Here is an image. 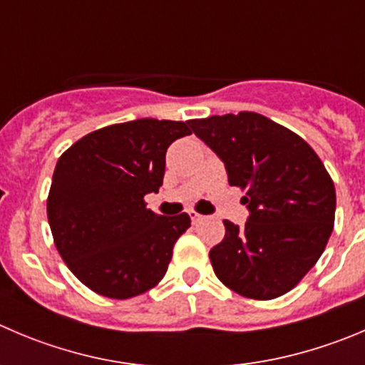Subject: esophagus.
Wrapping results in <instances>:
<instances>
[{
    "instance_id": "obj_1",
    "label": "esophagus",
    "mask_w": 365,
    "mask_h": 365,
    "mask_svg": "<svg viewBox=\"0 0 365 365\" xmlns=\"http://www.w3.org/2000/svg\"><path fill=\"white\" fill-rule=\"evenodd\" d=\"M190 217H192V222H193V224H197V222L202 220V215L195 213V211H190Z\"/></svg>"
}]
</instances>
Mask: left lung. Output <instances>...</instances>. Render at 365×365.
Wrapping results in <instances>:
<instances>
[{"label": "left lung", "mask_w": 365, "mask_h": 365, "mask_svg": "<svg viewBox=\"0 0 365 365\" xmlns=\"http://www.w3.org/2000/svg\"><path fill=\"white\" fill-rule=\"evenodd\" d=\"M224 161L229 185L245 192L244 227L224 220L210 251L218 279L249 299H276L317 263L335 222V186L314 148L258 113L188 121Z\"/></svg>", "instance_id": "obj_1"}]
</instances>
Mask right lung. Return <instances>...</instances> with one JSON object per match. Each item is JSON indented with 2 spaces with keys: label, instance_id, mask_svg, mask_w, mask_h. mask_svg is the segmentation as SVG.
<instances>
[{
  "label": "right lung",
  "instance_id": "1",
  "mask_svg": "<svg viewBox=\"0 0 365 365\" xmlns=\"http://www.w3.org/2000/svg\"><path fill=\"white\" fill-rule=\"evenodd\" d=\"M192 134L188 121L141 120L89 133L58 158L48 193V222L68 269L100 296H140L166 274L186 213L147 210L158 193L166 148Z\"/></svg>",
  "mask_w": 365,
  "mask_h": 365
}]
</instances>
